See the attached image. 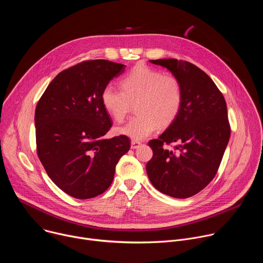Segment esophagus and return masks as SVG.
I'll list each match as a JSON object with an SVG mask.
<instances>
[{"mask_svg":"<svg viewBox=\"0 0 263 263\" xmlns=\"http://www.w3.org/2000/svg\"><path fill=\"white\" fill-rule=\"evenodd\" d=\"M140 144H141V142H140V141L132 140V141H131V148H137Z\"/></svg>","mask_w":263,"mask_h":263,"instance_id":"esophagus-1","label":"esophagus"}]
</instances>
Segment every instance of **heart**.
<instances>
[{
  "label": "heart",
  "instance_id": "1",
  "mask_svg": "<svg viewBox=\"0 0 263 263\" xmlns=\"http://www.w3.org/2000/svg\"><path fill=\"white\" fill-rule=\"evenodd\" d=\"M121 90L110 84L101 92L107 114L122 123L135 103L137 114L117 131L133 139H143L157 128L168 127L178 118L183 105L181 81L170 73L143 64L135 65L120 82Z\"/></svg>",
  "mask_w": 263,
  "mask_h": 263
}]
</instances>
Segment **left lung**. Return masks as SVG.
Instances as JSON below:
<instances>
[{
  "mask_svg": "<svg viewBox=\"0 0 263 263\" xmlns=\"http://www.w3.org/2000/svg\"><path fill=\"white\" fill-rule=\"evenodd\" d=\"M166 67L183 87L178 118L157 138L148 141L153 157L147 177L156 190L177 199L200 193L217 173L231 129L222 93L195 64L173 58L149 60ZM175 143L171 152L164 144Z\"/></svg>",
  "mask_w": 263,
  "mask_h": 263,
  "instance_id": "left-lung-1",
  "label": "left lung"
}]
</instances>
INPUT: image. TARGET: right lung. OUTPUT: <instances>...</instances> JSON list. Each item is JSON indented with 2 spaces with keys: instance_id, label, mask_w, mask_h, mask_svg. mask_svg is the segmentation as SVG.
<instances>
[{
  "instance_id": "right-lung-1",
  "label": "right lung",
  "mask_w": 263,
  "mask_h": 263,
  "mask_svg": "<svg viewBox=\"0 0 263 263\" xmlns=\"http://www.w3.org/2000/svg\"><path fill=\"white\" fill-rule=\"evenodd\" d=\"M125 67L104 59L80 62L59 72L36 105L37 155L51 180L72 198L107 191L129 151L126 135L104 137L112 123L101 102L102 89Z\"/></svg>"
}]
</instances>
